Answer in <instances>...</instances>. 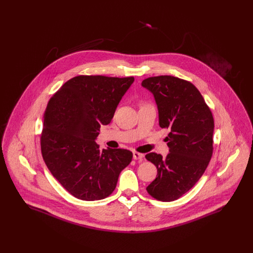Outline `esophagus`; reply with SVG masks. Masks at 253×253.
Wrapping results in <instances>:
<instances>
[{
    "label": "esophagus",
    "mask_w": 253,
    "mask_h": 253,
    "mask_svg": "<svg viewBox=\"0 0 253 253\" xmlns=\"http://www.w3.org/2000/svg\"><path fill=\"white\" fill-rule=\"evenodd\" d=\"M144 157V155L143 154H140V153H137V152H133L132 153V157H133V159H135V160H141L142 158Z\"/></svg>",
    "instance_id": "obj_1"
}]
</instances>
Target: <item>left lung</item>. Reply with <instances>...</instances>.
<instances>
[{
  "label": "left lung",
  "instance_id": "left-lung-1",
  "mask_svg": "<svg viewBox=\"0 0 253 253\" xmlns=\"http://www.w3.org/2000/svg\"><path fill=\"white\" fill-rule=\"evenodd\" d=\"M141 85L155 97L159 126L169 130V153L145 157L156 165L157 178L147 188L154 198L174 201L190 191L203 175L212 156L214 121L198 89L172 76L148 78Z\"/></svg>",
  "mask_w": 253,
  "mask_h": 253
}]
</instances>
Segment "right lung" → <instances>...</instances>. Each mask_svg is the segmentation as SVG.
<instances>
[{
  "instance_id": "add662e5",
  "label": "right lung",
  "mask_w": 253,
  "mask_h": 253,
  "mask_svg": "<svg viewBox=\"0 0 253 253\" xmlns=\"http://www.w3.org/2000/svg\"><path fill=\"white\" fill-rule=\"evenodd\" d=\"M133 81V77L78 76L49 100L41 135L42 155L53 176L79 199L109 196L121 170L132 161V152L100 150L96 139Z\"/></svg>"
}]
</instances>
